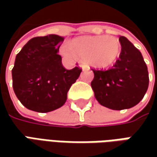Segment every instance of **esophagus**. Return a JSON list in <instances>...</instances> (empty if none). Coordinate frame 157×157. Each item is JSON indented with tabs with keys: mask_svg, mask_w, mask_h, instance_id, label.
I'll return each instance as SVG.
<instances>
[{
	"mask_svg": "<svg viewBox=\"0 0 157 157\" xmlns=\"http://www.w3.org/2000/svg\"><path fill=\"white\" fill-rule=\"evenodd\" d=\"M79 66H80L83 70L89 69V66H88L87 64H86V63H79Z\"/></svg>",
	"mask_w": 157,
	"mask_h": 157,
	"instance_id": "34e87169",
	"label": "esophagus"
}]
</instances>
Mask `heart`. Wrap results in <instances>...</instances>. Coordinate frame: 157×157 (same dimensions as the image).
I'll return each mask as SVG.
<instances>
[{
  "mask_svg": "<svg viewBox=\"0 0 157 157\" xmlns=\"http://www.w3.org/2000/svg\"><path fill=\"white\" fill-rule=\"evenodd\" d=\"M121 52L118 38L111 36H84L73 40L70 47H64L63 52L68 57L73 54L86 59L90 65L96 68H107L117 61Z\"/></svg>",
  "mask_w": 157,
  "mask_h": 157,
  "instance_id": "1",
  "label": "heart"
}]
</instances>
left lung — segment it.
<instances>
[{
	"label": "left lung",
	"instance_id": "1",
	"mask_svg": "<svg viewBox=\"0 0 157 157\" xmlns=\"http://www.w3.org/2000/svg\"><path fill=\"white\" fill-rule=\"evenodd\" d=\"M120 57L111 69H93L91 86L100 105L113 110L128 109L143 99L148 87V67L142 53L121 36Z\"/></svg>",
	"mask_w": 157,
	"mask_h": 157
}]
</instances>
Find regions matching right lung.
<instances>
[{"instance_id": "add662e5", "label": "right lung", "mask_w": 157, "mask_h": 157, "mask_svg": "<svg viewBox=\"0 0 157 157\" xmlns=\"http://www.w3.org/2000/svg\"><path fill=\"white\" fill-rule=\"evenodd\" d=\"M63 38L57 35L30 39L15 57L13 89L28 109L47 113L61 107L82 70H66L58 54Z\"/></svg>"}]
</instances>
